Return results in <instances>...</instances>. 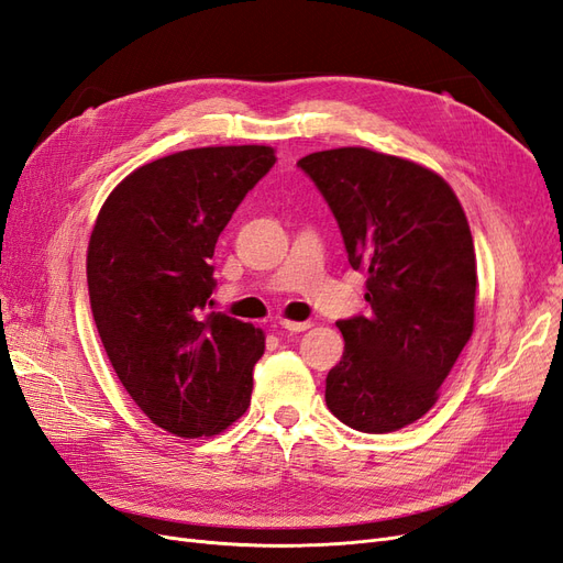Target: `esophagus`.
Wrapping results in <instances>:
<instances>
[{"label": "esophagus", "mask_w": 563, "mask_h": 563, "mask_svg": "<svg viewBox=\"0 0 563 563\" xmlns=\"http://www.w3.org/2000/svg\"><path fill=\"white\" fill-rule=\"evenodd\" d=\"M275 327L279 331H286V333H300V331H308L312 323L310 321H286V319H282V321L275 323Z\"/></svg>", "instance_id": "1"}]
</instances>
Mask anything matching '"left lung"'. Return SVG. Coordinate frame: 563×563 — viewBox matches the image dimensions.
Returning <instances> with one entry per match:
<instances>
[{
    "label": "left lung",
    "mask_w": 563,
    "mask_h": 563,
    "mask_svg": "<svg viewBox=\"0 0 563 563\" xmlns=\"http://www.w3.org/2000/svg\"><path fill=\"white\" fill-rule=\"evenodd\" d=\"M327 199L371 314L340 319L345 352L327 406L347 428L383 434L430 411L474 329L476 261L463 207L430 168L366 147L298 162Z\"/></svg>",
    "instance_id": "left-lung-1"
}]
</instances>
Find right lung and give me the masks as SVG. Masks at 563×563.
<instances>
[{
	"instance_id": "right-lung-1",
	"label": "right lung",
	"mask_w": 563,
	"mask_h": 563,
	"mask_svg": "<svg viewBox=\"0 0 563 563\" xmlns=\"http://www.w3.org/2000/svg\"><path fill=\"white\" fill-rule=\"evenodd\" d=\"M277 157L265 145L197 147L135 168L91 232V312L114 373L176 437H211L251 404L265 333L211 310L220 232Z\"/></svg>"
}]
</instances>
